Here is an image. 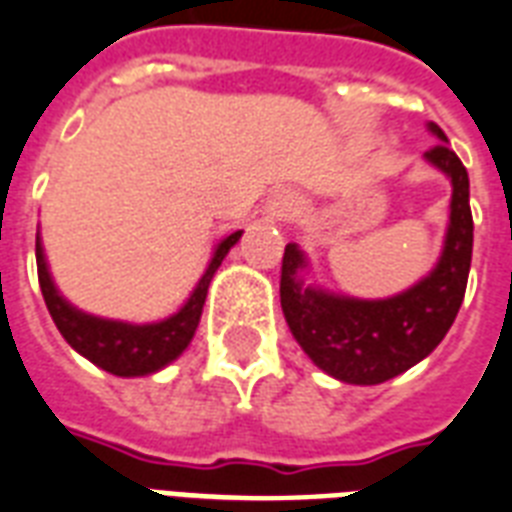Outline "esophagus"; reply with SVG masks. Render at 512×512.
Wrapping results in <instances>:
<instances>
[{
    "mask_svg": "<svg viewBox=\"0 0 512 512\" xmlns=\"http://www.w3.org/2000/svg\"><path fill=\"white\" fill-rule=\"evenodd\" d=\"M276 206H279V217H290V214L298 212V201H292V198H284L282 204Z\"/></svg>",
    "mask_w": 512,
    "mask_h": 512,
    "instance_id": "esophagus-1",
    "label": "esophagus"
}]
</instances>
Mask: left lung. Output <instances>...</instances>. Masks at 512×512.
I'll return each instance as SVG.
<instances>
[{"mask_svg":"<svg viewBox=\"0 0 512 512\" xmlns=\"http://www.w3.org/2000/svg\"><path fill=\"white\" fill-rule=\"evenodd\" d=\"M429 131L440 142L424 158L451 177L454 195L446 249L424 282L389 300L335 298L303 287V255L295 244L284 249L279 295L287 325L308 357L346 384H381L424 360L446 338L464 300L473 260L470 179L446 134L435 123Z\"/></svg>","mask_w":512,"mask_h":512,"instance_id":"left-lung-1","label":"left lung"}]
</instances>
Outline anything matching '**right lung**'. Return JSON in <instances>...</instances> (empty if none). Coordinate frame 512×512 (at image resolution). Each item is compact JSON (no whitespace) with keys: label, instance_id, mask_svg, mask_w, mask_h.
Returning <instances> with one entry per match:
<instances>
[{"label":"right lung","instance_id":"right-lung-1","mask_svg":"<svg viewBox=\"0 0 512 512\" xmlns=\"http://www.w3.org/2000/svg\"><path fill=\"white\" fill-rule=\"evenodd\" d=\"M239 239L241 230L230 233L228 239L222 241L185 308H179V314L169 317L166 322H158V325H123V322L88 317L83 311L69 306L53 287L37 236L39 290H42V298H45L50 317L56 322L58 333L64 335L72 349H77L93 365H99L115 376H147V373H155L163 365H169L171 360H177L187 349V343L198 327V319H201V311H204L206 290H209L214 271L220 268L228 249Z\"/></svg>","mask_w":512,"mask_h":512}]
</instances>
